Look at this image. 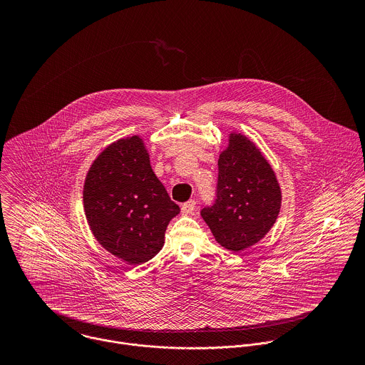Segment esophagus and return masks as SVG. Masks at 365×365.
Instances as JSON below:
<instances>
[{"label":"esophagus","instance_id":"obj_1","mask_svg":"<svg viewBox=\"0 0 365 365\" xmlns=\"http://www.w3.org/2000/svg\"><path fill=\"white\" fill-rule=\"evenodd\" d=\"M195 201L194 200H190V201H187V202H184L182 204V207H181V212L184 213V215H190V213H192L194 212V209H195Z\"/></svg>","mask_w":365,"mask_h":365}]
</instances>
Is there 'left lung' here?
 <instances>
[{"instance_id": "8db88e82", "label": "left lung", "mask_w": 365, "mask_h": 365, "mask_svg": "<svg viewBox=\"0 0 365 365\" xmlns=\"http://www.w3.org/2000/svg\"><path fill=\"white\" fill-rule=\"evenodd\" d=\"M281 190L260 150L243 135H232L217 160L216 198L201 216L225 249L239 253L262 239L275 223Z\"/></svg>"}]
</instances>
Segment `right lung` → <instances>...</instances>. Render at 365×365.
I'll list each match as a JSON object with an SVG mask.
<instances>
[{
  "label": "right lung",
  "mask_w": 365,
  "mask_h": 365,
  "mask_svg": "<svg viewBox=\"0 0 365 365\" xmlns=\"http://www.w3.org/2000/svg\"><path fill=\"white\" fill-rule=\"evenodd\" d=\"M84 209L101 246L133 265L156 256L170 220L180 213L138 136L118 140L94 161L84 185Z\"/></svg>",
  "instance_id": "right-lung-1"
}]
</instances>
